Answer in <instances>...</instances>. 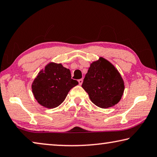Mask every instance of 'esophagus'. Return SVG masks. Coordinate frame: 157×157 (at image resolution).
I'll return each instance as SVG.
<instances>
[{
	"instance_id": "obj_1",
	"label": "esophagus",
	"mask_w": 157,
	"mask_h": 157,
	"mask_svg": "<svg viewBox=\"0 0 157 157\" xmlns=\"http://www.w3.org/2000/svg\"><path fill=\"white\" fill-rule=\"evenodd\" d=\"M78 81L79 85H82V83H83V78H81V79H79V80H78Z\"/></svg>"
}]
</instances>
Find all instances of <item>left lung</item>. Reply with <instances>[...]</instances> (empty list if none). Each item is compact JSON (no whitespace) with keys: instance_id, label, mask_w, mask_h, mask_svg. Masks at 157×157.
Listing matches in <instances>:
<instances>
[{"instance_id":"8db88e82","label":"left lung","mask_w":157,"mask_h":157,"mask_svg":"<svg viewBox=\"0 0 157 157\" xmlns=\"http://www.w3.org/2000/svg\"><path fill=\"white\" fill-rule=\"evenodd\" d=\"M82 88L94 104L101 109H108L120 101L124 93V83L115 66L100 57L90 64Z\"/></svg>"}]
</instances>
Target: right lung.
I'll use <instances>...</instances> for the list:
<instances>
[{
    "label": "right lung",
    "mask_w": 157,
    "mask_h": 157,
    "mask_svg": "<svg viewBox=\"0 0 157 157\" xmlns=\"http://www.w3.org/2000/svg\"><path fill=\"white\" fill-rule=\"evenodd\" d=\"M78 84V81L71 78L69 69L61 63L50 62L34 79L32 91L41 106L54 109L64 101L69 90Z\"/></svg>",
    "instance_id": "1"
}]
</instances>
